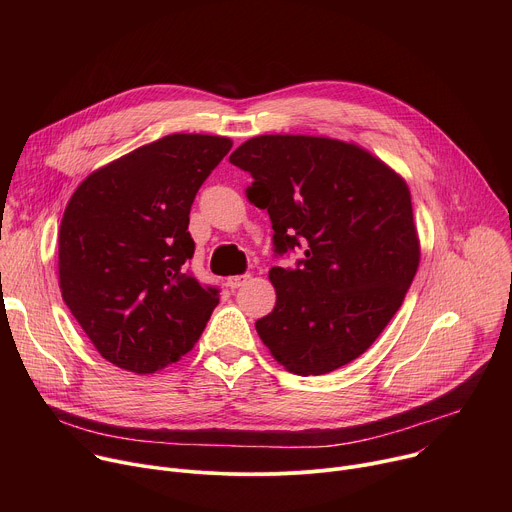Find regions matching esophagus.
<instances>
[{"mask_svg": "<svg viewBox=\"0 0 512 512\" xmlns=\"http://www.w3.org/2000/svg\"><path fill=\"white\" fill-rule=\"evenodd\" d=\"M249 273H245V275H233V277H229L227 279V285L231 287V289H237V287H241V285H245L247 281H249Z\"/></svg>", "mask_w": 512, "mask_h": 512, "instance_id": "obj_1", "label": "esophagus"}]
</instances>
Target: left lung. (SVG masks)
<instances>
[{"label":"left lung","mask_w":512,"mask_h":512,"mask_svg":"<svg viewBox=\"0 0 512 512\" xmlns=\"http://www.w3.org/2000/svg\"><path fill=\"white\" fill-rule=\"evenodd\" d=\"M253 176L247 198L271 218L277 253L304 245L296 269L271 267L277 302L255 322L289 373L326 375L367 350L419 267L411 192L401 174L356 143L257 135L231 154Z\"/></svg>","instance_id":"8db88e82"}]
</instances>
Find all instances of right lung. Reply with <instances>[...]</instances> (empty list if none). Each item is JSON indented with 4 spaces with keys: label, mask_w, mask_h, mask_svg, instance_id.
Returning <instances> with one entry per match:
<instances>
[{
    "label": "right lung",
    "mask_w": 512,
    "mask_h": 512,
    "mask_svg": "<svg viewBox=\"0 0 512 512\" xmlns=\"http://www.w3.org/2000/svg\"><path fill=\"white\" fill-rule=\"evenodd\" d=\"M233 139L172 133L91 172L58 231L62 300L99 354L150 375L198 342L218 291L186 271L190 206Z\"/></svg>",
    "instance_id": "add662e5"
}]
</instances>
